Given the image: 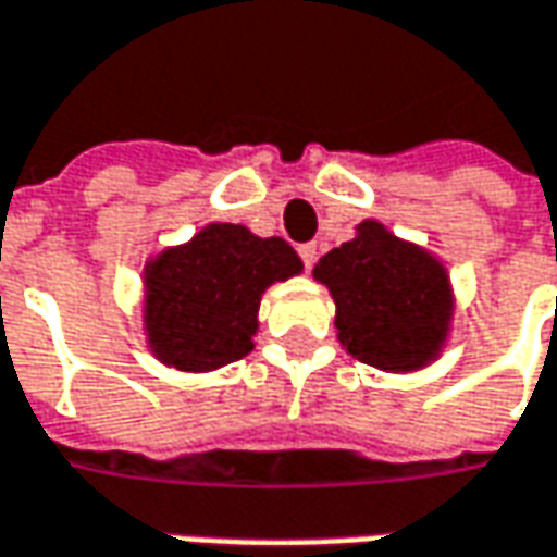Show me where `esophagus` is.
I'll use <instances>...</instances> for the list:
<instances>
[{"label":"esophagus","mask_w":557,"mask_h":557,"mask_svg":"<svg viewBox=\"0 0 557 557\" xmlns=\"http://www.w3.org/2000/svg\"><path fill=\"white\" fill-rule=\"evenodd\" d=\"M297 253H300V260H304L306 270H312V267H315V260H319V245H315V242L300 245V248H297Z\"/></svg>","instance_id":"34e87169"}]
</instances>
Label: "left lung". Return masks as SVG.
<instances>
[{
  "label": "left lung",
  "mask_w": 557,
  "mask_h": 557,
  "mask_svg": "<svg viewBox=\"0 0 557 557\" xmlns=\"http://www.w3.org/2000/svg\"><path fill=\"white\" fill-rule=\"evenodd\" d=\"M315 278L331 287L339 343L358 361L410 371L438 352L450 319L447 275L380 223H361L352 242L324 253Z\"/></svg>",
  "instance_id": "8db88e82"
}]
</instances>
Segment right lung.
I'll use <instances>...</instances> for the list:
<instances>
[{
  "label": "right lung",
  "instance_id": "right-lung-1",
  "mask_svg": "<svg viewBox=\"0 0 557 557\" xmlns=\"http://www.w3.org/2000/svg\"><path fill=\"white\" fill-rule=\"evenodd\" d=\"M285 238L211 223L147 270V331L156 356L181 371H211L251 352L260 294L300 272Z\"/></svg>",
  "mask_w": 557,
  "mask_h": 557
}]
</instances>
